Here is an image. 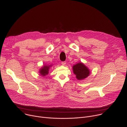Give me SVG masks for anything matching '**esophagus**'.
Listing matches in <instances>:
<instances>
[{"label": "esophagus", "mask_w": 127, "mask_h": 127, "mask_svg": "<svg viewBox=\"0 0 127 127\" xmlns=\"http://www.w3.org/2000/svg\"><path fill=\"white\" fill-rule=\"evenodd\" d=\"M66 62H65V61H63V62H61L62 65H63V66H65V64H66Z\"/></svg>", "instance_id": "34e87169"}]
</instances>
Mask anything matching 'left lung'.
I'll use <instances>...</instances> for the list:
<instances>
[{
	"mask_svg": "<svg viewBox=\"0 0 127 127\" xmlns=\"http://www.w3.org/2000/svg\"><path fill=\"white\" fill-rule=\"evenodd\" d=\"M73 72L76 75V78L81 80L87 78L90 75V70L86 65L81 62H79L73 66Z\"/></svg>",
	"mask_w": 127,
	"mask_h": 127,
	"instance_id": "left-lung-1",
	"label": "left lung"
}]
</instances>
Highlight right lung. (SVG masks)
I'll return each mask as SVG.
<instances>
[{
    "mask_svg": "<svg viewBox=\"0 0 127 127\" xmlns=\"http://www.w3.org/2000/svg\"><path fill=\"white\" fill-rule=\"evenodd\" d=\"M52 65H45L43 67L40 68L39 70V73L41 75L43 76H45L49 74V70L50 69V67Z\"/></svg>",
    "mask_w": 127,
    "mask_h": 127,
    "instance_id": "obj_1",
    "label": "right lung"
}]
</instances>
